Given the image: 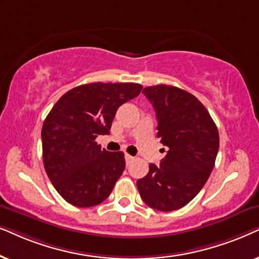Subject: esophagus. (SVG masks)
Masks as SVG:
<instances>
[{
  "instance_id": "obj_1",
  "label": "esophagus",
  "mask_w": 259,
  "mask_h": 259,
  "mask_svg": "<svg viewBox=\"0 0 259 259\" xmlns=\"http://www.w3.org/2000/svg\"><path fill=\"white\" fill-rule=\"evenodd\" d=\"M133 161H134V157L132 156V155H129V154H125V162H126V164L132 163Z\"/></svg>"
}]
</instances>
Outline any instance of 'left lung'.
Segmentation results:
<instances>
[{"label": "left lung", "mask_w": 259, "mask_h": 259, "mask_svg": "<svg viewBox=\"0 0 259 259\" xmlns=\"http://www.w3.org/2000/svg\"><path fill=\"white\" fill-rule=\"evenodd\" d=\"M143 94L156 112L157 137L168 151L160 167L149 164L137 188L149 207L175 211L208 180L219 149L218 129L207 109L185 90L160 84L143 89Z\"/></svg>", "instance_id": "8db88e82"}]
</instances>
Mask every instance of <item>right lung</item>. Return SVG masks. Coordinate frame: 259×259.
Wrapping results in <instances>:
<instances>
[{"mask_svg":"<svg viewBox=\"0 0 259 259\" xmlns=\"http://www.w3.org/2000/svg\"><path fill=\"white\" fill-rule=\"evenodd\" d=\"M135 82H91L61 96L45 119V170L57 192L77 207L99 205L125 168L122 151L102 149L98 135L111 129L117 109L140 95Z\"/></svg>","mask_w":259,"mask_h":259,"instance_id":"1","label":"right lung"}]
</instances>
